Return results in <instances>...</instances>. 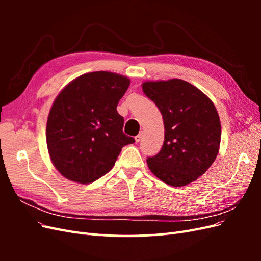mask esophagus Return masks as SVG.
Segmentation results:
<instances>
[{"instance_id": "34e87169", "label": "esophagus", "mask_w": 261, "mask_h": 261, "mask_svg": "<svg viewBox=\"0 0 261 261\" xmlns=\"http://www.w3.org/2000/svg\"><path fill=\"white\" fill-rule=\"evenodd\" d=\"M141 137H143V132H140V133L138 134V135L135 137V141H136V143H139Z\"/></svg>"}]
</instances>
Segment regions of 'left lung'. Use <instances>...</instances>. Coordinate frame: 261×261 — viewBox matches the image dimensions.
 <instances>
[{
    "label": "left lung",
    "mask_w": 261,
    "mask_h": 261,
    "mask_svg": "<svg viewBox=\"0 0 261 261\" xmlns=\"http://www.w3.org/2000/svg\"><path fill=\"white\" fill-rule=\"evenodd\" d=\"M143 90L160 110L165 129L160 152L147 159L150 171L171 186L192 183L219 152L221 123L215 105L195 86L177 78L146 82Z\"/></svg>",
    "instance_id": "1"
}]
</instances>
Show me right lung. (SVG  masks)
<instances>
[{"instance_id":"right-lung-1","label":"right lung","mask_w":261,"mask_h":261,"mask_svg":"<svg viewBox=\"0 0 261 261\" xmlns=\"http://www.w3.org/2000/svg\"><path fill=\"white\" fill-rule=\"evenodd\" d=\"M129 84L101 70L77 77L59 93L46 123V146L63 176L92 183L113 168L124 146L135 143L123 133L124 118L116 111Z\"/></svg>"}]
</instances>
